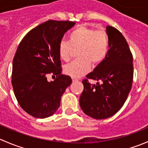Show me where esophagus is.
<instances>
[{"label": "esophagus", "mask_w": 148, "mask_h": 148, "mask_svg": "<svg viewBox=\"0 0 148 148\" xmlns=\"http://www.w3.org/2000/svg\"><path fill=\"white\" fill-rule=\"evenodd\" d=\"M79 79H76V78H72V82H78Z\"/></svg>", "instance_id": "obj_1"}]
</instances>
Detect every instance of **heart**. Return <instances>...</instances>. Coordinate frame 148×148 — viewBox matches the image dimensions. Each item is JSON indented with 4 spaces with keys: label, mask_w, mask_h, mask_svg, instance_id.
I'll list each match as a JSON object with an SVG mask.
<instances>
[{
    "label": "heart",
    "mask_w": 148,
    "mask_h": 148,
    "mask_svg": "<svg viewBox=\"0 0 148 148\" xmlns=\"http://www.w3.org/2000/svg\"><path fill=\"white\" fill-rule=\"evenodd\" d=\"M78 49V59L64 66V71L71 77H79L89 72L91 65H97L108 53L109 37L104 30H97L80 25L70 33L68 41L59 43L58 51L61 59L68 62L74 49Z\"/></svg>",
    "instance_id": "1"
}]
</instances>
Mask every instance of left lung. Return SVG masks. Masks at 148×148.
Returning a JSON list of instances; mask_svg holds the SVG:
<instances>
[{"label": "left lung", "mask_w": 148, "mask_h": 148, "mask_svg": "<svg viewBox=\"0 0 148 148\" xmlns=\"http://www.w3.org/2000/svg\"><path fill=\"white\" fill-rule=\"evenodd\" d=\"M109 46L105 59L82 81L84 91L79 104L86 115L102 120L112 117L125 104L133 79V57L125 37L112 26H107ZM88 79L103 83L91 85Z\"/></svg>", "instance_id": "left-lung-1"}]
</instances>
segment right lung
Returning <instances> with one entry per match:
<instances>
[{
  "instance_id": "obj_1",
  "label": "right lung",
  "mask_w": 148,
  "mask_h": 148,
  "mask_svg": "<svg viewBox=\"0 0 148 148\" xmlns=\"http://www.w3.org/2000/svg\"><path fill=\"white\" fill-rule=\"evenodd\" d=\"M73 21L49 20L33 28L19 44L13 61L12 85L19 105L36 118L51 116L59 107L61 97L71 84L62 74L58 46ZM56 75L53 81L47 77Z\"/></svg>"
}]
</instances>
